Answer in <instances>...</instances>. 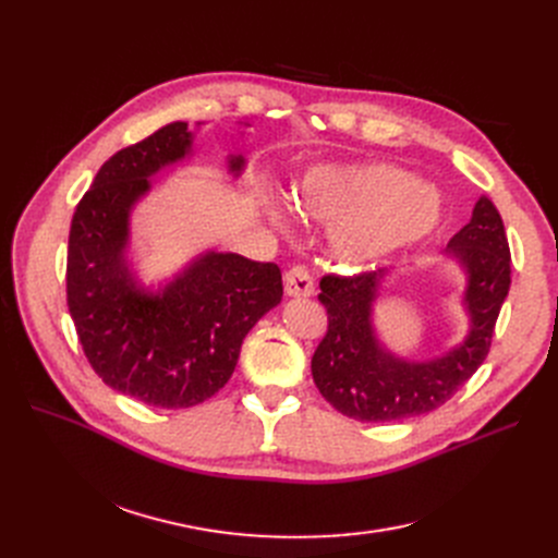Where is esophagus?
<instances>
[{
    "instance_id": "34e87169",
    "label": "esophagus",
    "mask_w": 558,
    "mask_h": 558,
    "mask_svg": "<svg viewBox=\"0 0 558 558\" xmlns=\"http://www.w3.org/2000/svg\"><path fill=\"white\" fill-rule=\"evenodd\" d=\"M283 290L290 298H308L313 295V277L306 265H293L283 275Z\"/></svg>"
}]
</instances>
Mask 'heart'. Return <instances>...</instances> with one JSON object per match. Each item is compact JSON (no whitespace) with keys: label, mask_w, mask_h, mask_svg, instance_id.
I'll return each mask as SVG.
<instances>
[{"label":"heart","mask_w":558,"mask_h":558,"mask_svg":"<svg viewBox=\"0 0 558 558\" xmlns=\"http://www.w3.org/2000/svg\"><path fill=\"white\" fill-rule=\"evenodd\" d=\"M295 202L304 214L336 225L333 252L348 265L417 243L440 222L434 195L411 172L386 163L313 170Z\"/></svg>","instance_id":"heart-1"}]
</instances>
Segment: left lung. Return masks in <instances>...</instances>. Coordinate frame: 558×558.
<instances>
[{
  "label": "left lung",
  "instance_id": "obj_1",
  "mask_svg": "<svg viewBox=\"0 0 558 558\" xmlns=\"http://www.w3.org/2000/svg\"><path fill=\"white\" fill-rule=\"evenodd\" d=\"M447 252L468 270L465 304L470 333L442 359L409 363L379 348L369 306L377 272L325 275L317 300L327 308V333L311 359V373L325 400L359 422H400L452 400L490 352L499 308L511 288V250L499 210L488 197L476 202L472 220L454 233Z\"/></svg>",
  "mask_w": 558,
  "mask_h": 558
}]
</instances>
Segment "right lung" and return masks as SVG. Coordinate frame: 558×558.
<instances>
[{
  "label": "right lung",
  "mask_w": 558,
  "mask_h": 558,
  "mask_svg": "<svg viewBox=\"0 0 558 558\" xmlns=\"http://www.w3.org/2000/svg\"><path fill=\"white\" fill-rule=\"evenodd\" d=\"M191 149L185 122H172L106 161L68 238V308L84 354L113 390L156 409H191L233 375L243 338L281 302L275 263L210 252L161 295L136 290L124 268L126 225L154 172ZM243 158L231 161L241 170Z\"/></svg>",
  "instance_id": "1"
}]
</instances>
